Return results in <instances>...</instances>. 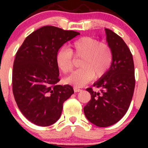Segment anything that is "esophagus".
Returning a JSON list of instances; mask_svg holds the SVG:
<instances>
[{"instance_id": "esophagus-1", "label": "esophagus", "mask_w": 148, "mask_h": 148, "mask_svg": "<svg viewBox=\"0 0 148 148\" xmlns=\"http://www.w3.org/2000/svg\"><path fill=\"white\" fill-rule=\"evenodd\" d=\"M74 90L75 92H81L82 89H79V88H78V87H74Z\"/></svg>"}]
</instances>
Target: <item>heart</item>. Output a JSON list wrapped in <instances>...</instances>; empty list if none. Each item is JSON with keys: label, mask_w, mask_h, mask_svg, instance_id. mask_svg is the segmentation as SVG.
Here are the masks:
<instances>
[{"label": "heart", "mask_w": 148, "mask_h": 148, "mask_svg": "<svg viewBox=\"0 0 148 148\" xmlns=\"http://www.w3.org/2000/svg\"><path fill=\"white\" fill-rule=\"evenodd\" d=\"M74 55L82 58V68L74 71L67 77V83L75 87H82L95 77H100L109 70L112 63L111 48L107 44L99 42L92 37H82L71 44V48L62 47L56 54L58 68L64 74L71 72L74 68Z\"/></svg>", "instance_id": "heart-1"}]
</instances>
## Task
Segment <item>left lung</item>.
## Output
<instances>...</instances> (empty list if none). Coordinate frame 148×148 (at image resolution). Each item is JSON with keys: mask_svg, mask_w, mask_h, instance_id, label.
<instances>
[{"mask_svg": "<svg viewBox=\"0 0 148 148\" xmlns=\"http://www.w3.org/2000/svg\"><path fill=\"white\" fill-rule=\"evenodd\" d=\"M107 41L112 51L110 69L93 84L100 88L95 92L86 89L91 100L84 107L87 120L100 127L117 123L126 114L135 89V67L132 55L120 36L105 28Z\"/></svg>", "mask_w": 148, "mask_h": 148, "instance_id": "obj_1", "label": "left lung"}]
</instances>
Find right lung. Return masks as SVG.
Masks as SVG:
<instances>
[{
  "mask_svg": "<svg viewBox=\"0 0 148 148\" xmlns=\"http://www.w3.org/2000/svg\"><path fill=\"white\" fill-rule=\"evenodd\" d=\"M79 33L46 26L28 36L16 54L12 84L15 100L27 120L38 126L55 123L64 102L74 93L70 85H58L56 54Z\"/></svg>",
  "mask_w": 148,
  "mask_h": 148,
  "instance_id": "right-lung-1",
  "label": "right lung"
}]
</instances>
